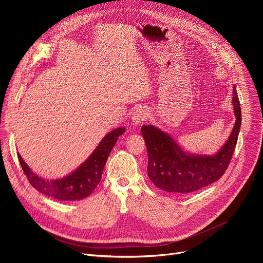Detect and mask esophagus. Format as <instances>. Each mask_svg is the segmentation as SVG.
I'll list each match as a JSON object with an SVG mask.
<instances>
[{
	"mask_svg": "<svg viewBox=\"0 0 263 263\" xmlns=\"http://www.w3.org/2000/svg\"><path fill=\"white\" fill-rule=\"evenodd\" d=\"M148 119V111L144 108H138L134 111L132 116V123L135 125H140Z\"/></svg>",
	"mask_w": 263,
	"mask_h": 263,
	"instance_id": "obj_1",
	"label": "esophagus"
}]
</instances>
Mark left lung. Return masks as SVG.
I'll use <instances>...</instances> for the list:
<instances>
[{"mask_svg": "<svg viewBox=\"0 0 263 263\" xmlns=\"http://www.w3.org/2000/svg\"><path fill=\"white\" fill-rule=\"evenodd\" d=\"M232 96L236 121L228 140L214 155L189 153L170 134L155 126L141 127L148 156L147 176L158 189L187 195L216 182L223 175L231 161L241 126V110L235 85Z\"/></svg>", "mask_w": 263, "mask_h": 263, "instance_id": "obj_1", "label": "left lung"}]
</instances>
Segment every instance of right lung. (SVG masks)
<instances>
[{
  "instance_id": "add662e5",
  "label": "right lung",
  "mask_w": 263,
  "mask_h": 263,
  "mask_svg": "<svg viewBox=\"0 0 263 263\" xmlns=\"http://www.w3.org/2000/svg\"><path fill=\"white\" fill-rule=\"evenodd\" d=\"M125 131L126 129L121 127L107 133L88 159L71 174L61 179H44L31 171L18 153L17 157L28 181L36 191L59 201H80L96 190L111 149Z\"/></svg>"
}]
</instances>
